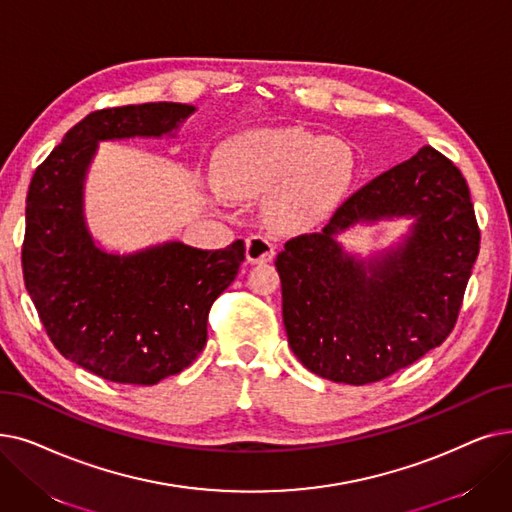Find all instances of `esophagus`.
<instances>
[{
  "label": "esophagus",
  "instance_id": "34e87169",
  "mask_svg": "<svg viewBox=\"0 0 512 512\" xmlns=\"http://www.w3.org/2000/svg\"><path fill=\"white\" fill-rule=\"evenodd\" d=\"M247 259L251 263H265L274 259V244L261 234H253L247 238Z\"/></svg>",
  "mask_w": 512,
  "mask_h": 512
}]
</instances>
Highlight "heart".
Instances as JSON below:
<instances>
[{"label": "heart", "instance_id": "1", "mask_svg": "<svg viewBox=\"0 0 512 512\" xmlns=\"http://www.w3.org/2000/svg\"><path fill=\"white\" fill-rule=\"evenodd\" d=\"M355 169V154L341 140H324L301 127L255 129L217 150L215 182L238 198L272 190L265 209L274 224L303 228L343 201Z\"/></svg>", "mask_w": 512, "mask_h": 512}]
</instances>
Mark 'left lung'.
Instances as JSON below:
<instances>
[{
	"mask_svg": "<svg viewBox=\"0 0 512 512\" xmlns=\"http://www.w3.org/2000/svg\"><path fill=\"white\" fill-rule=\"evenodd\" d=\"M381 216H414L417 224L402 248L368 266L347 258L334 234ZM479 240L460 169L420 148L349 196L322 232L284 244L276 270L288 345L322 379H387L450 337Z\"/></svg>",
	"mask_w": 512,
	"mask_h": 512,
	"instance_id": "8db88e82",
	"label": "left lung"
}]
</instances>
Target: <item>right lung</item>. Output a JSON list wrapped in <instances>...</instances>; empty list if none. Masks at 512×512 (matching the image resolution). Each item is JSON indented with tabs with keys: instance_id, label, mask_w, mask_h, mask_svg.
<instances>
[{
	"instance_id": "obj_1",
	"label": "right lung",
	"mask_w": 512,
	"mask_h": 512,
	"mask_svg": "<svg viewBox=\"0 0 512 512\" xmlns=\"http://www.w3.org/2000/svg\"><path fill=\"white\" fill-rule=\"evenodd\" d=\"M194 106L148 102L102 108L64 133L27 194L22 276L54 347L106 381L157 385L207 343L213 301L244 261V242L203 251L165 242L136 255L100 251L81 213L83 177L100 140L159 138Z\"/></svg>"
}]
</instances>
